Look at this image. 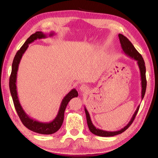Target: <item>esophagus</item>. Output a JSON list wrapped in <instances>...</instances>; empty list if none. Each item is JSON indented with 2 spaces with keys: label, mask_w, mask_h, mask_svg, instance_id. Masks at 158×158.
I'll return each mask as SVG.
<instances>
[{
  "label": "esophagus",
  "mask_w": 158,
  "mask_h": 158,
  "mask_svg": "<svg viewBox=\"0 0 158 158\" xmlns=\"http://www.w3.org/2000/svg\"><path fill=\"white\" fill-rule=\"evenodd\" d=\"M80 90L82 92H86L88 91V88L86 85L85 84H82L80 86Z\"/></svg>",
  "instance_id": "esophagus-1"
}]
</instances>
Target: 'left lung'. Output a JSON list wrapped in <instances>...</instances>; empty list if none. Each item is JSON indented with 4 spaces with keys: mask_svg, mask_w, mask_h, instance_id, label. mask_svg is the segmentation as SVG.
Wrapping results in <instances>:
<instances>
[{
    "mask_svg": "<svg viewBox=\"0 0 158 158\" xmlns=\"http://www.w3.org/2000/svg\"><path fill=\"white\" fill-rule=\"evenodd\" d=\"M118 38H119V40H120L121 46L123 49V52L128 57H130V58H131L132 59L136 60L137 62V64L138 66V67H139L140 73L141 87H142L141 98L142 100L144 97L146 89V84H147L146 79V66H145L144 60L143 59L142 55L136 51L135 47H134V45L132 44V43L128 40L127 37L124 36L122 34H118ZM139 107H140V105L137 107L136 110L135 111V113L133 114L131 121H129V123L127 124V125L125 127L122 128L121 129H120V130L117 131H106L102 130V129H99L98 128H96L92 123L89 112L88 111V110L85 107H84V110H85V115H86L88 126L90 132H92L94 135L99 136L108 137V136H113L119 135V134H121L124 131H125L131 125L134 119L135 118V117L138 111Z\"/></svg>",
    "mask_w": 158,
    "mask_h": 158,
    "instance_id": "1",
    "label": "left lung"
}]
</instances>
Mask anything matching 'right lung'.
<instances>
[{"label":"right lung","mask_w":158,"mask_h":158,"mask_svg":"<svg viewBox=\"0 0 158 158\" xmlns=\"http://www.w3.org/2000/svg\"><path fill=\"white\" fill-rule=\"evenodd\" d=\"M55 34V33L54 31H51L49 34H45L42 31H36L28 38L24 43V44L22 46L20 49L16 52L15 56H14L12 65V73L10 80H9V87H10V91L13 99L14 107H15L16 112L23 125L28 129H30V131L39 134H42V135H51V134H53L57 131H59V129L63 125L66 107L71 99L78 97V92L75 88H73L65 95L61 102L58 113H57L56 117L53 120L47 123L41 122L35 118L30 117L25 112L21 106L20 101H19L17 92V72L18 70L19 64H20L22 57L27 49L29 44H31V43L37 40L45 39L47 37L53 36Z\"/></svg>","instance_id":"add662e5"}]
</instances>
